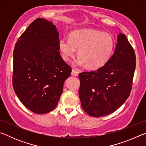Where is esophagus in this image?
<instances>
[{"instance_id":"34e87169","label":"esophagus","mask_w":146,"mask_h":146,"mask_svg":"<svg viewBox=\"0 0 146 146\" xmlns=\"http://www.w3.org/2000/svg\"><path fill=\"white\" fill-rule=\"evenodd\" d=\"M78 71H76L75 70H72V71H71V75H72L73 76H78Z\"/></svg>"}]
</instances>
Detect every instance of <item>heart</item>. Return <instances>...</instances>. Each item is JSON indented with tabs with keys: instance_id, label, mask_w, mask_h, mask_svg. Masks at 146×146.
Here are the masks:
<instances>
[{
	"instance_id": "heart-1",
	"label": "heart",
	"mask_w": 146,
	"mask_h": 146,
	"mask_svg": "<svg viewBox=\"0 0 146 146\" xmlns=\"http://www.w3.org/2000/svg\"><path fill=\"white\" fill-rule=\"evenodd\" d=\"M58 47L65 61L72 58L78 49L79 57L72 62L75 67L86 66L89 69H98L110 60L114 50L115 42L108 33L84 29L71 32L70 38H62Z\"/></svg>"
}]
</instances>
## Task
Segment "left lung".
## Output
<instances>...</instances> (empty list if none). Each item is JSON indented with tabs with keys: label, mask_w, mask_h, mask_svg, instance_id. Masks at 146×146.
<instances>
[{
	"label": "left lung",
	"mask_w": 146,
	"mask_h": 146,
	"mask_svg": "<svg viewBox=\"0 0 146 146\" xmlns=\"http://www.w3.org/2000/svg\"><path fill=\"white\" fill-rule=\"evenodd\" d=\"M135 67V51L126 36L120 33L114 53L105 65L79 73V97L84 111L94 117L115 111L129 97Z\"/></svg>",
	"instance_id": "8db88e82"
}]
</instances>
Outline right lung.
I'll return each mask as SVG.
<instances>
[{"instance_id": "1", "label": "right lung", "mask_w": 146, "mask_h": 146, "mask_svg": "<svg viewBox=\"0 0 146 146\" xmlns=\"http://www.w3.org/2000/svg\"><path fill=\"white\" fill-rule=\"evenodd\" d=\"M52 22L38 18L21 35L13 51V87L26 107L36 114L56 108L71 68L59 52Z\"/></svg>"}]
</instances>
